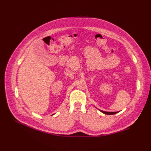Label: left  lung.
I'll list each match as a JSON object with an SVG mask.
<instances>
[{
	"label": "left lung",
	"mask_w": 151,
	"mask_h": 151,
	"mask_svg": "<svg viewBox=\"0 0 151 151\" xmlns=\"http://www.w3.org/2000/svg\"><path fill=\"white\" fill-rule=\"evenodd\" d=\"M100 111L102 112L103 113L105 114H114L118 113V112H106V111H101V110H100Z\"/></svg>",
	"instance_id": "obj_1"
}]
</instances>
